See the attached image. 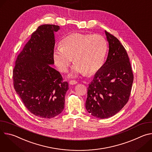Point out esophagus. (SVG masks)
<instances>
[{
	"mask_svg": "<svg viewBox=\"0 0 152 152\" xmlns=\"http://www.w3.org/2000/svg\"><path fill=\"white\" fill-rule=\"evenodd\" d=\"M77 83V82L76 81V80H71L69 81L70 85H75V84H76Z\"/></svg>",
	"mask_w": 152,
	"mask_h": 152,
	"instance_id": "34e87169",
	"label": "esophagus"
}]
</instances>
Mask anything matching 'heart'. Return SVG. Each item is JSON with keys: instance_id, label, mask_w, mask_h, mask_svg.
<instances>
[{"instance_id": "1", "label": "heart", "mask_w": 152, "mask_h": 152, "mask_svg": "<svg viewBox=\"0 0 152 152\" xmlns=\"http://www.w3.org/2000/svg\"><path fill=\"white\" fill-rule=\"evenodd\" d=\"M107 50V42L103 36L74 33L62 40L61 48L54 50L53 56L56 66L62 73L67 72L73 59L75 64L70 77H76L99 70L104 64Z\"/></svg>"}]
</instances>
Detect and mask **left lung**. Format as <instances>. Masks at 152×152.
Here are the masks:
<instances>
[{
  "instance_id": "left-lung-1",
  "label": "left lung",
  "mask_w": 152,
  "mask_h": 152,
  "mask_svg": "<svg viewBox=\"0 0 152 152\" xmlns=\"http://www.w3.org/2000/svg\"><path fill=\"white\" fill-rule=\"evenodd\" d=\"M109 43L107 59L89 84L85 107L93 116L107 118L129 100L134 80L128 55L120 41L104 31Z\"/></svg>"
}]
</instances>
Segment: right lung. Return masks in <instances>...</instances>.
Returning a JSON list of instances; mask_svg holds the SVG:
<instances>
[{
    "instance_id": "1",
    "label": "right lung",
    "mask_w": 152,
    "mask_h": 152,
    "mask_svg": "<svg viewBox=\"0 0 152 152\" xmlns=\"http://www.w3.org/2000/svg\"><path fill=\"white\" fill-rule=\"evenodd\" d=\"M59 29L54 25L39 26L18 54L13 70L16 93L28 110L41 118L62 113L69 90L68 82L50 66L54 64V32Z\"/></svg>"
}]
</instances>
